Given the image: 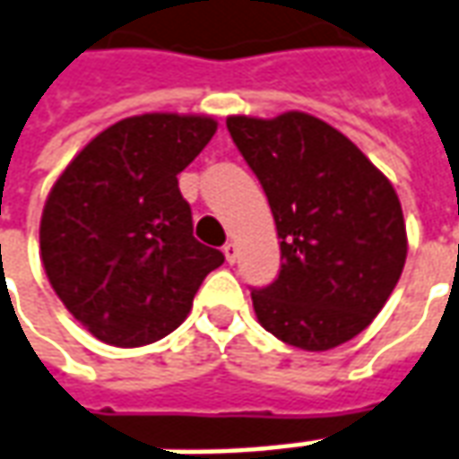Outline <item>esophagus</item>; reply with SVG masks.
Returning a JSON list of instances; mask_svg holds the SVG:
<instances>
[{"label": "esophagus", "instance_id": "1", "mask_svg": "<svg viewBox=\"0 0 459 459\" xmlns=\"http://www.w3.org/2000/svg\"><path fill=\"white\" fill-rule=\"evenodd\" d=\"M223 255H226V261L229 263H236V258H238V246H236L233 240L226 243V246H223Z\"/></svg>", "mask_w": 459, "mask_h": 459}]
</instances>
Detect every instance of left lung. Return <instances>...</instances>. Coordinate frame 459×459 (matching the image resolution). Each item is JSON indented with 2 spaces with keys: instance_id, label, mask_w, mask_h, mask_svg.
<instances>
[{
  "instance_id": "obj_1",
  "label": "left lung",
  "mask_w": 459,
  "mask_h": 459,
  "mask_svg": "<svg viewBox=\"0 0 459 459\" xmlns=\"http://www.w3.org/2000/svg\"><path fill=\"white\" fill-rule=\"evenodd\" d=\"M226 126L281 238L275 281L251 290L258 323L300 351L348 342L383 310L405 265L395 188L348 136L310 114L229 117Z\"/></svg>"
}]
</instances>
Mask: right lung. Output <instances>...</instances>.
<instances>
[{"label":"right lung","mask_w":459,"mask_h":459,"mask_svg":"<svg viewBox=\"0 0 459 459\" xmlns=\"http://www.w3.org/2000/svg\"><path fill=\"white\" fill-rule=\"evenodd\" d=\"M216 134L211 117L141 114L76 153L41 213V263L66 310L99 341L139 348L188 316L223 253L194 238L176 176Z\"/></svg>","instance_id":"add662e5"}]
</instances>
